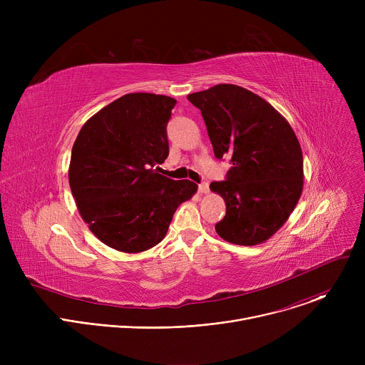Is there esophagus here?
Masks as SVG:
<instances>
[{"instance_id": "1", "label": "esophagus", "mask_w": 365, "mask_h": 365, "mask_svg": "<svg viewBox=\"0 0 365 365\" xmlns=\"http://www.w3.org/2000/svg\"><path fill=\"white\" fill-rule=\"evenodd\" d=\"M197 189H199L200 193H207V192H210V185H207L206 182H202Z\"/></svg>"}]
</instances>
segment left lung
<instances>
[{
	"mask_svg": "<svg viewBox=\"0 0 365 365\" xmlns=\"http://www.w3.org/2000/svg\"><path fill=\"white\" fill-rule=\"evenodd\" d=\"M200 110L215 158L232 165L225 180L212 182L227 205L215 225L238 245L269 240L287 221L303 189V155L294 131L262 96L221 83L189 93Z\"/></svg>",
	"mask_w": 365,
	"mask_h": 365,
	"instance_id": "8db88e82",
	"label": "left lung"
}]
</instances>
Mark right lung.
I'll use <instances>...</instances> for the list:
<instances>
[{
  "mask_svg": "<svg viewBox=\"0 0 365 365\" xmlns=\"http://www.w3.org/2000/svg\"><path fill=\"white\" fill-rule=\"evenodd\" d=\"M176 99L127 93L81 128L69 185L89 230L108 247L141 252L166 235L178 206L197 185L158 173L169 155L168 123Z\"/></svg>",
  "mask_w": 365,
  "mask_h": 365,
  "instance_id": "add662e5",
  "label": "right lung"
}]
</instances>
